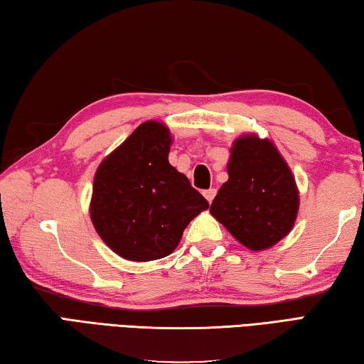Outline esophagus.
I'll use <instances>...</instances> for the list:
<instances>
[{
	"instance_id": "obj_1",
	"label": "esophagus",
	"mask_w": 364,
	"mask_h": 364,
	"mask_svg": "<svg viewBox=\"0 0 364 364\" xmlns=\"http://www.w3.org/2000/svg\"><path fill=\"white\" fill-rule=\"evenodd\" d=\"M215 195H217V190H215V188H209V190L204 191V198H205V200H208L209 203H212V200H214Z\"/></svg>"
}]
</instances>
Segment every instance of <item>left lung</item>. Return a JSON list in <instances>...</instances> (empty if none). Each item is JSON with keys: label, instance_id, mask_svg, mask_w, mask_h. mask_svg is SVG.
<instances>
[{"label": "left lung", "instance_id": "1", "mask_svg": "<svg viewBox=\"0 0 364 364\" xmlns=\"http://www.w3.org/2000/svg\"><path fill=\"white\" fill-rule=\"evenodd\" d=\"M226 181L210 214L253 252L271 249L289 235L299 210V191L284 156L269 139L242 134L232 142Z\"/></svg>", "mask_w": 364, "mask_h": 364}]
</instances>
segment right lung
<instances>
[{
	"mask_svg": "<svg viewBox=\"0 0 364 364\" xmlns=\"http://www.w3.org/2000/svg\"><path fill=\"white\" fill-rule=\"evenodd\" d=\"M173 136L161 122H144L95 173L90 218L105 244L129 262L173 253L183 230L209 208L169 164Z\"/></svg>",
	"mask_w": 364,
	"mask_h": 364,
	"instance_id": "right-lung-1",
	"label": "right lung"
}]
</instances>
